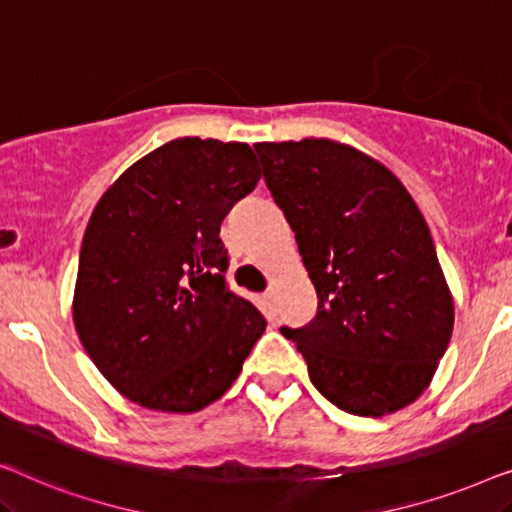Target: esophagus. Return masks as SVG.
<instances>
[{
	"label": "esophagus",
	"instance_id": "1",
	"mask_svg": "<svg viewBox=\"0 0 512 512\" xmlns=\"http://www.w3.org/2000/svg\"><path fill=\"white\" fill-rule=\"evenodd\" d=\"M263 298H265V305H268V312L275 314V310H277V291L275 289L265 291Z\"/></svg>",
	"mask_w": 512,
	"mask_h": 512
}]
</instances>
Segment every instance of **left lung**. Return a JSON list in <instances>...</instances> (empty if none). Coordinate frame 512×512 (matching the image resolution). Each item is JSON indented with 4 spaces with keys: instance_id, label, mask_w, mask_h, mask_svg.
I'll return each instance as SVG.
<instances>
[{
    "instance_id": "8db88e82",
    "label": "left lung",
    "mask_w": 512,
    "mask_h": 512,
    "mask_svg": "<svg viewBox=\"0 0 512 512\" xmlns=\"http://www.w3.org/2000/svg\"><path fill=\"white\" fill-rule=\"evenodd\" d=\"M317 291V314L282 328L314 387L349 415L382 417L429 387L454 303L422 212L380 160L333 139L254 146Z\"/></svg>"
}]
</instances>
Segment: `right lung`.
I'll list each match as a JSON object with an SVG mask.
<instances>
[{
    "label": "right lung",
    "mask_w": 512,
    "mask_h": 512,
    "mask_svg": "<svg viewBox=\"0 0 512 512\" xmlns=\"http://www.w3.org/2000/svg\"><path fill=\"white\" fill-rule=\"evenodd\" d=\"M249 144L172 139L107 188L83 235L74 326L97 370L132 403L198 412L230 389L265 331L228 291L221 221L254 191Z\"/></svg>",
    "instance_id": "1"
}]
</instances>
